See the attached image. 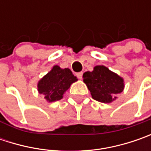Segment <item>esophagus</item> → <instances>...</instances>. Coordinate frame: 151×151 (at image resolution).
I'll return each instance as SVG.
<instances>
[{"label":"esophagus","instance_id":"1","mask_svg":"<svg viewBox=\"0 0 151 151\" xmlns=\"http://www.w3.org/2000/svg\"><path fill=\"white\" fill-rule=\"evenodd\" d=\"M82 76H83V73L82 72H79L76 74V76H77L79 79H82Z\"/></svg>","mask_w":151,"mask_h":151}]
</instances>
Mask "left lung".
I'll use <instances>...</instances> for the list:
<instances>
[{"label":"left lung","instance_id":"obj_1","mask_svg":"<svg viewBox=\"0 0 151 151\" xmlns=\"http://www.w3.org/2000/svg\"><path fill=\"white\" fill-rule=\"evenodd\" d=\"M83 81L92 98L103 103L114 101L124 88V79L104 65H96L92 71L85 72Z\"/></svg>","mask_w":151,"mask_h":151}]
</instances>
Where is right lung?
I'll use <instances>...</instances> for the list:
<instances>
[{"label": "right lung", "instance_id": "add662e5", "mask_svg": "<svg viewBox=\"0 0 151 151\" xmlns=\"http://www.w3.org/2000/svg\"><path fill=\"white\" fill-rule=\"evenodd\" d=\"M77 78L68 68L61 69L55 65L47 75H45L38 83V91L44 95V98L49 102L59 101L63 98L64 93L70 85L76 82Z\"/></svg>", "mask_w": 151, "mask_h": 151}]
</instances>
